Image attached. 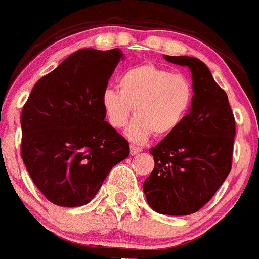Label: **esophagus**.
<instances>
[{"label": "esophagus", "instance_id": "esophagus-1", "mask_svg": "<svg viewBox=\"0 0 259 259\" xmlns=\"http://www.w3.org/2000/svg\"><path fill=\"white\" fill-rule=\"evenodd\" d=\"M140 151H141V148H139V146H135V145L130 146V154L132 155H137Z\"/></svg>", "mask_w": 259, "mask_h": 259}]
</instances>
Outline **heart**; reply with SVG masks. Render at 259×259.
Returning <instances> with one entry per match:
<instances>
[{"label": "heart", "mask_w": 259, "mask_h": 259, "mask_svg": "<svg viewBox=\"0 0 259 259\" xmlns=\"http://www.w3.org/2000/svg\"><path fill=\"white\" fill-rule=\"evenodd\" d=\"M119 88L108 87L102 107L110 126L122 129L134 107L135 119L127 126V138L143 143L154 133L166 137L179 129L194 104L191 80L154 64H140L124 70Z\"/></svg>", "instance_id": "1"}]
</instances>
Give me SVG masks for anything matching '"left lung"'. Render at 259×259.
<instances>
[{"instance_id": "left-lung-1", "label": "left lung", "mask_w": 259, "mask_h": 259, "mask_svg": "<svg viewBox=\"0 0 259 259\" xmlns=\"http://www.w3.org/2000/svg\"><path fill=\"white\" fill-rule=\"evenodd\" d=\"M164 58L190 68L194 104L179 129L149 150L155 166L143 189L154 211L185 216L202 208L231 172L236 122L227 94L203 62Z\"/></svg>"}]
</instances>
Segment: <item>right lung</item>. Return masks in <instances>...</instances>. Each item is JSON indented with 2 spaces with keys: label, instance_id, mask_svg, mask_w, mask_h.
Listing matches in <instances>:
<instances>
[{
  "label": "right lung",
  "instance_id": "right-lung-1",
  "mask_svg": "<svg viewBox=\"0 0 259 259\" xmlns=\"http://www.w3.org/2000/svg\"><path fill=\"white\" fill-rule=\"evenodd\" d=\"M122 54L84 48L34 84L21 114V156L45 197L63 207L91 202L129 143L104 120L102 94Z\"/></svg>",
  "mask_w": 259,
  "mask_h": 259
}]
</instances>
